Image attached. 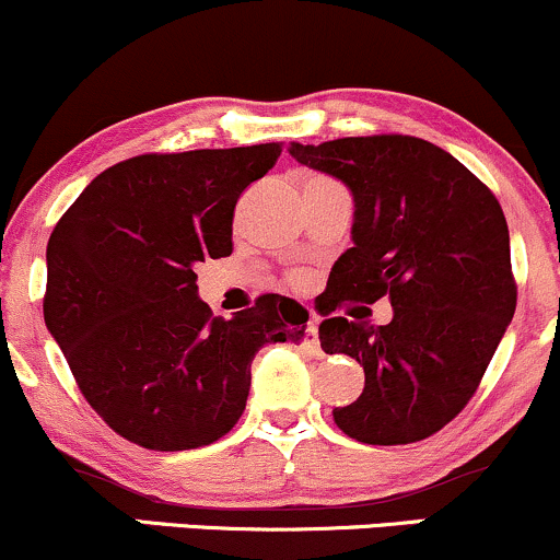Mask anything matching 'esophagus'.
I'll use <instances>...</instances> for the list:
<instances>
[{
	"mask_svg": "<svg viewBox=\"0 0 560 560\" xmlns=\"http://www.w3.org/2000/svg\"><path fill=\"white\" fill-rule=\"evenodd\" d=\"M302 345H305V350L311 352V355H318V352H320V342H318V320H316V318H313L311 324H307L305 337H302Z\"/></svg>",
	"mask_w": 560,
	"mask_h": 560,
	"instance_id": "1",
	"label": "esophagus"
}]
</instances>
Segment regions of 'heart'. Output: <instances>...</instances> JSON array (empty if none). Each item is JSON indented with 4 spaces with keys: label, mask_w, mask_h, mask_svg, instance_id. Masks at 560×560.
Here are the masks:
<instances>
[{
    "label": "heart",
    "mask_w": 560,
    "mask_h": 560,
    "mask_svg": "<svg viewBox=\"0 0 560 560\" xmlns=\"http://www.w3.org/2000/svg\"><path fill=\"white\" fill-rule=\"evenodd\" d=\"M294 284H302V279H294Z\"/></svg>",
    "instance_id": "b5f03b06"
}]
</instances>
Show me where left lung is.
Segmentation results:
<instances>
[{
  "instance_id": "1",
  "label": "left lung",
  "mask_w": 560,
  "mask_h": 560,
  "mask_svg": "<svg viewBox=\"0 0 560 560\" xmlns=\"http://www.w3.org/2000/svg\"><path fill=\"white\" fill-rule=\"evenodd\" d=\"M289 155L355 199L352 247L334 262L320 316L382 296L396 311L387 327L320 320L324 352L365 371L334 423L365 445L427 440L471 400L516 311L503 208L450 152L402 133L294 141Z\"/></svg>"
}]
</instances>
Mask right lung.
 I'll use <instances>...</instances> for the list:
<instances>
[{
    "label": "right lung",
    "mask_w": 560,
    "mask_h": 560,
    "mask_svg": "<svg viewBox=\"0 0 560 560\" xmlns=\"http://www.w3.org/2000/svg\"><path fill=\"white\" fill-rule=\"evenodd\" d=\"M281 144L150 152L102 171L47 244L44 320L102 421L160 453L221 440L240 421L249 365L298 342L307 311L262 294L234 318L197 298V262L234 249L236 199Z\"/></svg>",
    "instance_id": "add662e5"
}]
</instances>
